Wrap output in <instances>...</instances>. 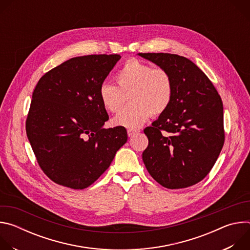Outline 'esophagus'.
Instances as JSON below:
<instances>
[{"label": "esophagus", "instance_id": "1", "mask_svg": "<svg viewBox=\"0 0 250 250\" xmlns=\"http://www.w3.org/2000/svg\"><path fill=\"white\" fill-rule=\"evenodd\" d=\"M138 132H139V130H137V129H128V130H127V135H128L129 137H131V136L137 134Z\"/></svg>", "mask_w": 250, "mask_h": 250}]
</instances>
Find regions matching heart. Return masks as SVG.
<instances>
[{"mask_svg": "<svg viewBox=\"0 0 250 250\" xmlns=\"http://www.w3.org/2000/svg\"><path fill=\"white\" fill-rule=\"evenodd\" d=\"M117 85L104 82L99 89V98L105 111L118 112L125 96L129 95L130 105L122 110L114 119L115 125L129 129L140 127L151 115L159 116L169 106L173 97V80L162 68L137 59L127 60L115 75Z\"/></svg>", "mask_w": 250, "mask_h": 250, "instance_id": "heart-1", "label": "heart"}]
</instances>
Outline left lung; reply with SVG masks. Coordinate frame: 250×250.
<instances>
[{"mask_svg": "<svg viewBox=\"0 0 250 250\" xmlns=\"http://www.w3.org/2000/svg\"><path fill=\"white\" fill-rule=\"evenodd\" d=\"M137 55L167 70L174 86L167 110L145 129L149 142L142 160L163 187L193 186L208 174L224 146L222 99L188 58L171 53Z\"/></svg>", "mask_w": 250, "mask_h": 250, "instance_id": "1", "label": "left lung"}]
</instances>
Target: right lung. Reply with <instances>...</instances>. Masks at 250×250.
<instances>
[{"instance_id":"1","label":"right lung","mask_w":250,"mask_h":250,"mask_svg":"<svg viewBox=\"0 0 250 250\" xmlns=\"http://www.w3.org/2000/svg\"><path fill=\"white\" fill-rule=\"evenodd\" d=\"M119 54L71 58L35 86L26 134L38 162L56 184L81 190L109 168L127 140L124 126L104 128L109 116L99 89Z\"/></svg>"}]
</instances>
